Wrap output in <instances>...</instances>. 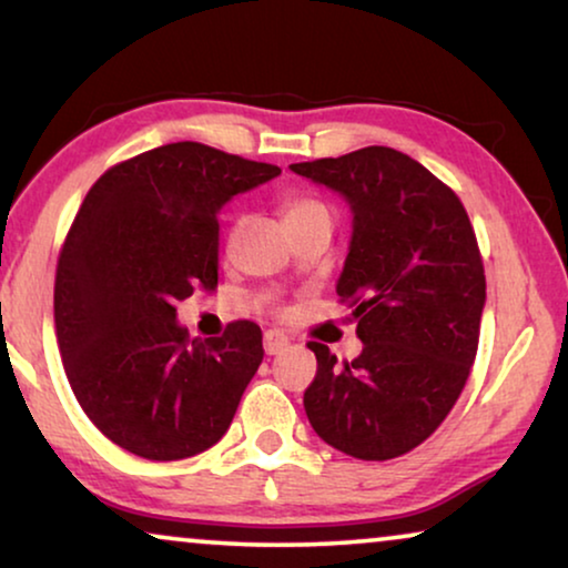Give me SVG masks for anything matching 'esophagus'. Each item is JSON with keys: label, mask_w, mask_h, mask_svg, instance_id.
Masks as SVG:
<instances>
[{"label": "esophagus", "mask_w": 568, "mask_h": 568, "mask_svg": "<svg viewBox=\"0 0 568 568\" xmlns=\"http://www.w3.org/2000/svg\"><path fill=\"white\" fill-rule=\"evenodd\" d=\"M290 346H292V341L286 338L282 331H266V333H263V348H266L268 356L282 354V352H286V348H290Z\"/></svg>", "instance_id": "1"}]
</instances>
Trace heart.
<instances>
[{
    "label": "heart",
    "instance_id": "b5f03b06",
    "mask_svg": "<svg viewBox=\"0 0 568 568\" xmlns=\"http://www.w3.org/2000/svg\"><path fill=\"white\" fill-rule=\"evenodd\" d=\"M315 220H325L333 222V212L325 201L315 199V196H292L284 201V222L286 227L290 224H302V222H315Z\"/></svg>",
    "mask_w": 568,
    "mask_h": 568
}]
</instances>
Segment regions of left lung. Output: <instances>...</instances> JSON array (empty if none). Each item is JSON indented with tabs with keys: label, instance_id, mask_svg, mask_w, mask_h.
I'll list each match as a JSON object with an SVG mask.
<instances>
[{
	"label": "left lung",
	"instance_id": "1",
	"mask_svg": "<svg viewBox=\"0 0 568 568\" xmlns=\"http://www.w3.org/2000/svg\"><path fill=\"white\" fill-rule=\"evenodd\" d=\"M352 209L338 297L354 302L364 344L338 367L310 344L317 375L305 414L323 442L359 460H393L434 434L460 398L478 352L486 276L460 199L390 146L290 165Z\"/></svg>",
	"mask_w": 568,
	"mask_h": 568
}]
</instances>
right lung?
Masks as SVG:
<instances>
[{
  "label": "right lung",
  "mask_w": 568,
  "mask_h": 568,
  "mask_svg": "<svg viewBox=\"0 0 568 568\" xmlns=\"http://www.w3.org/2000/svg\"><path fill=\"white\" fill-rule=\"evenodd\" d=\"M282 170L199 142L154 146L100 175L59 255L53 325L90 422L144 460H183L230 429L263 359L261 328L189 338L175 305L220 271L216 214Z\"/></svg>",
  "instance_id": "obj_1"
}]
</instances>
